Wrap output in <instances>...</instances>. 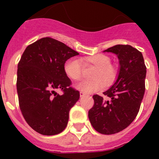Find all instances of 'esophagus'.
Returning <instances> with one entry per match:
<instances>
[{
    "mask_svg": "<svg viewBox=\"0 0 159 159\" xmlns=\"http://www.w3.org/2000/svg\"><path fill=\"white\" fill-rule=\"evenodd\" d=\"M80 97H83V96H85L87 94L85 93V92H82V91H81V92H80Z\"/></svg>",
    "mask_w": 159,
    "mask_h": 159,
    "instance_id": "esophagus-1",
    "label": "esophagus"
}]
</instances>
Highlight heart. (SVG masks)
Wrapping results in <instances>:
<instances>
[{
  "mask_svg": "<svg viewBox=\"0 0 159 159\" xmlns=\"http://www.w3.org/2000/svg\"><path fill=\"white\" fill-rule=\"evenodd\" d=\"M86 64L96 67L92 74L94 80H85L79 84L76 88L82 92L90 93L97 92L102 88L103 83L111 84L116 80L118 75V69L115 64H111V57L105 54H96L83 59ZM64 71L67 78L72 81H79L82 78V65L75 58H70L64 64ZM100 78L102 81L99 80Z\"/></svg>",
  "mask_w": 159,
  "mask_h": 159,
  "instance_id": "1",
  "label": "heart"
}]
</instances>
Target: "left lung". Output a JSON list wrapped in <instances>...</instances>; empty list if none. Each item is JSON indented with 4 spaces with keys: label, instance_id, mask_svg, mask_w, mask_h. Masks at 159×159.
I'll use <instances>...</instances> for the list:
<instances>
[{
    "label": "left lung",
    "instance_id": "1",
    "mask_svg": "<svg viewBox=\"0 0 159 159\" xmlns=\"http://www.w3.org/2000/svg\"><path fill=\"white\" fill-rule=\"evenodd\" d=\"M103 52L117 55L119 75L103 92L105 100L94 95V106L88 111L93 128L102 134H113L127 128L139 111L145 92L147 67L141 52L130 45L117 44Z\"/></svg>",
    "mask_w": 159,
    "mask_h": 159
}]
</instances>
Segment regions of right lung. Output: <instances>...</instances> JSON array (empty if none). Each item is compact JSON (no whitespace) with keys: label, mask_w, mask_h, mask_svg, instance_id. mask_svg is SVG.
<instances>
[{"label":"right lung","mask_w":159,"mask_h":159,"mask_svg":"<svg viewBox=\"0 0 159 159\" xmlns=\"http://www.w3.org/2000/svg\"><path fill=\"white\" fill-rule=\"evenodd\" d=\"M79 55L62 42L43 37L28 46L17 68L20 109L28 124L43 135L57 134L67 127L70 109L80 99L64 71L67 60ZM63 92L62 95L56 92Z\"/></svg>","instance_id":"obj_1"}]
</instances>
